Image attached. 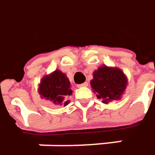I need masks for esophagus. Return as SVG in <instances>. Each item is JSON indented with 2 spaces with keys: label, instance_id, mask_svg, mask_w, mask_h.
I'll use <instances>...</instances> for the list:
<instances>
[{
  "label": "esophagus",
  "instance_id": "obj_1",
  "mask_svg": "<svg viewBox=\"0 0 155 155\" xmlns=\"http://www.w3.org/2000/svg\"><path fill=\"white\" fill-rule=\"evenodd\" d=\"M89 85V83L88 82H83V83H81V84H79L78 85V88H81V87H87Z\"/></svg>",
  "mask_w": 155,
  "mask_h": 155
}]
</instances>
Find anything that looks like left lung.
I'll return each mask as SVG.
<instances>
[{
	"mask_svg": "<svg viewBox=\"0 0 155 155\" xmlns=\"http://www.w3.org/2000/svg\"><path fill=\"white\" fill-rule=\"evenodd\" d=\"M127 84V77L120 69L106 65H102L96 70L91 81L93 91L97 92V98L102 99L105 104L120 99Z\"/></svg>",
	"mask_w": 155,
	"mask_h": 155,
	"instance_id": "8db88e82",
	"label": "left lung"
}]
</instances>
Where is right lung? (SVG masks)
Wrapping results in <instances>:
<instances>
[{
  "label": "right lung",
  "instance_id": "1",
  "mask_svg": "<svg viewBox=\"0 0 155 155\" xmlns=\"http://www.w3.org/2000/svg\"><path fill=\"white\" fill-rule=\"evenodd\" d=\"M70 85L67 76L61 71L56 70L41 79L38 91L41 98L49 100L55 105L65 106L70 102L68 97L73 93Z\"/></svg>",
  "mask_w": 155,
  "mask_h": 155
}]
</instances>
